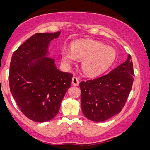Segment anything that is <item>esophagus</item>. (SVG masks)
<instances>
[{"label":"esophagus","instance_id":"1","mask_svg":"<svg viewBox=\"0 0 150 150\" xmlns=\"http://www.w3.org/2000/svg\"><path fill=\"white\" fill-rule=\"evenodd\" d=\"M72 84H73V86H78L79 85V79L77 78V77H75L74 76L73 78H72Z\"/></svg>","mask_w":150,"mask_h":150}]
</instances>
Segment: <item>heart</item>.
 I'll use <instances>...</instances> for the list:
<instances>
[{
    "label": "heart",
    "instance_id": "1",
    "mask_svg": "<svg viewBox=\"0 0 150 150\" xmlns=\"http://www.w3.org/2000/svg\"><path fill=\"white\" fill-rule=\"evenodd\" d=\"M116 56L113 47L95 40L74 42L71 49L64 48L60 51L61 60L64 65L70 67L77 59L82 60L83 71L89 76H97L106 71L114 63Z\"/></svg>",
    "mask_w": 150,
    "mask_h": 150
}]
</instances>
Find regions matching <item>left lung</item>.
Listing matches in <instances>:
<instances>
[{
	"label": "left lung",
	"instance_id": "1",
	"mask_svg": "<svg viewBox=\"0 0 150 150\" xmlns=\"http://www.w3.org/2000/svg\"><path fill=\"white\" fill-rule=\"evenodd\" d=\"M134 72L131 55L108 74L81 82V108L90 120L103 122L119 113L132 88Z\"/></svg>",
	"mask_w": 150,
	"mask_h": 150
}]
</instances>
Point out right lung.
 Wrapping results in <instances>:
<instances>
[{"label": "right lung", "instance_id": "add662e5", "mask_svg": "<svg viewBox=\"0 0 150 150\" xmlns=\"http://www.w3.org/2000/svg\"><path fill=\"white\" fill-rule=\"evenodd\" d=\"M60 32L36 33L13 53L9 73L10 92L21 111L29 119L44 122L54 118L70 88L73 75L57 69L47 57L51 40Z\"/></svg>", "mask_w": 150, "mask_h": 150}]
</instances>
